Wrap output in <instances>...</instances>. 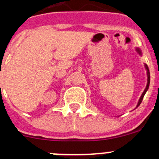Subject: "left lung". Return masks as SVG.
Wrapping results in <instances>:
<instances>
[{
	"label": "left lung",
	"mask_w": 159,
	"mask_h": 159,
	"mask_svg": "<svg viewBox=\"0 0 159 159\" xmlns=\"http://www.w3.org/2000/svg\"><path fill=\"white\" fill-rule=\"evenodd\" d=\"M136 51L138 52V54H139V55H141V50L139 49V48H136ZM144 66H145V69H146V70H147V76H148V83H147V86H146V88H145V89H144V92L142 93V94H141V97H140L139 100H138V104H137V107H138L139 106L140 104H141V101H142V100H143V97H144V94L146 93V92H147V90H148V87H149V84H150V73H149L148 67V66L146 65V64H145V65H144Z\"/></svg>",
	"instance_id": "8db88e82"
}]
</instances>
